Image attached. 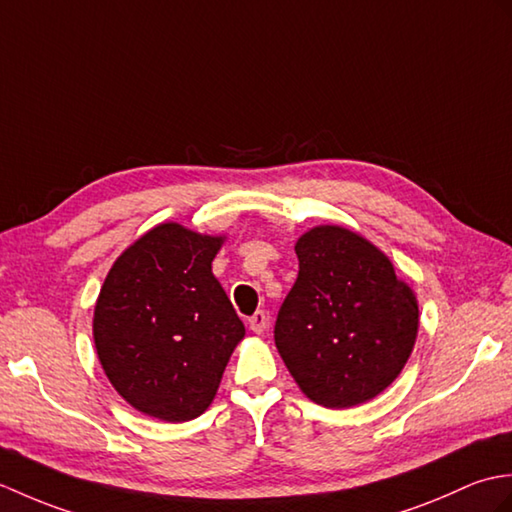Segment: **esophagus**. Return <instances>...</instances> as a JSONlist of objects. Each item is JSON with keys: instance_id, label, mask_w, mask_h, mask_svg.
Returning a JSON list of instances; mask_svg holds the SVG:
<instances>
[{"instance_id": "obj_1", "label": "esophagus", "mask_w": 512, "mask_h": 512, "mask_svg": "<svg viewBox=\"0 0 512 512\" xmlns=\"http://www.w3.org/2000/svg\"><path fill=\"white\" fill-rule=\"evenodd\" d=\"M267 322H269V320H267V313H265V311H256V313L247 320V324H249V331L256 333V335L265 333Z\"/></svg>"}]
</instances>
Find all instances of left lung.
<instances>
[{
	"label": "left lung",
	"instance_id": "left-lung-1",
	"mask_svg": "<svg viewBox=\"0 0 512 512\" xmlns=\"http://www.w3.org/2000/svg\"><path fill=\"white\" fill-rule=\"evenodd\" d=\"M295 254L300 271L274 328L282 361L317 405L344 410L374 399L414 350V291L379 247L346 227H313Z\"/></svg>",
	"mask_w": 512,
	"mask_h": 512
}]
</instances>
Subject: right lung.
Instances as JSON below:
<instances>
[{
	"mask_svg": "<svg viewBox=\"0 0 512 512\" xmlns=\"http://www.w3.org/2000/svg\"><path fill=\"white\" fill-rule=\"evenodd\" d=\"M223 238L160 223L124 249L102 282L94 309L100 366L146 416L166 423L201 416L245 337L212 274Z\"/></svg>",
	"mask_w": 512,
	"mask_h": 512,
	"instance_id": "obj_1",
	"label": "right lung"
}]
</instances>
